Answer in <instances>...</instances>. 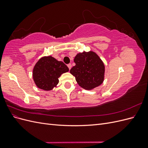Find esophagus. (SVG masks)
<instances>
[{"label":"esophagus","mask_w":148,"mask_h":148,"mask_svg":"<svg viewBox=\"0 0 148 148\" xmlns=\"http://www.w3.org/2000/svg\"><path fill=\"white\" fill-rule=\"evenodd\" d=\"M67 66H68L69 69L70 70V69H71V64H69L67 65Z\"/></svg>","instance_id":"1"}]
</instances>
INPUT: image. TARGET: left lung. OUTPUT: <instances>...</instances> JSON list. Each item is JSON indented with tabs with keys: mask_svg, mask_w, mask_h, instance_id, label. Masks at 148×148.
<instances>
[{
	"mask_svg": "<svg viewBox=\"0 0 148 148\" xmlns=\"http://www.w3.org/2000/svg\"><path fill=\"white\" fill-rule=\"evenodd\" d=\"M75 65L70 72L75 77L80 87L92 90L104 80L105 65L99 56L94 51L78 53L74 58Z\"/></svg>",
	"mask_w": 148,
	"mask_h": 148,
	"instance_id": "8db88e82",
	"label": "left lung"
}]
</instances>
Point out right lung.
I'll use <instances>...</instances> for the list:
<instances>
[{
    "label": "right lung",
    "mask_w": 148,
    "mask_h": 148,
    "mask_svg": "<svg viewBox=\"0 0 148 148\" xmlns=\"http://www.w3.org/2000/svg\"><path fill=\"white\" fill-rule=\"evenodd\" d=\"M69 69L63 62L59 61L51 56L41 57L35 64L33 78L36 86L44 91H51L59 82L62 74Z\"/></svg>",
    "instance_id": "add662e5"
}]
</instances>
